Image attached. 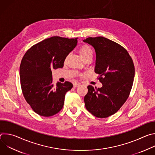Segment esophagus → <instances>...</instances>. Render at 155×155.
<instances>
[{"label":"esophagus","instance_id":"obj_1","mask_svg":"<svg viewBox=\"0 0 155 155\" xmlns=\"http://www.w3.org/2000/svg\"><path fill=\"white\" fill-rule=\"evenodd\" d=\"M80 86V84H78V83H75V84H74V87H78V86Z\"/></svg>","mask_w":155,"mask_h":155}]
</instances>
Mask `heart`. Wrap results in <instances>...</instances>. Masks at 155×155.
<instances>
[{"mask_svg":"<svg viewBox=\"0 0 155 155\" xmlns=\"http://www.w3.org/2000/svg\"><path fill=\"white\" fill-rule=\"evenodd\" d=\"M80 54L82 58L87 56H93V51L90 46L84 45L81 47L80 50Z\"/></svg>","mask_w":155,"mask_h":155,"instance_id":"b5f03b06","label":"heart"}]
</instances>
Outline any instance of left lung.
Masks as SVG:
<instances>
[{
  "label": "left lung",
  "instance_id": "8db88e82",
  "mask_svg": "<svg viewBox=\"0 0 155 155\" xmlns=\"http://www.w3.org/2000/svg\"><path fill=\"white\" fill-rule=\"evenodd\" d=\"M96 54L94 72L99 74L100 88L87 86L84 101L86 109L97 118H107L118 112L129 97L135 69L128 52L115 41L103 37L83 40Z\"/></svg>",
  "mask_w": 155,
  "mask_h": 155
}]
</instances>
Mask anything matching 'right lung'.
I'll return each instance as SVG.
<instances>
[{"mask_svg":"<svg viewBox=\"0 0 155 155\" xmlns=\"http://www.w3.org/2000/svg\"><path fill=\"white\" fill-rule=\"evenodd\" d=\"M77 39L51 37L33 45L22 59V91L32 110L40 116L58 114L64 106L66 93L73 87L69 81H58L54 85L51 69L63 68L65 58L77 46Z\"/></svg>","mask_w":155,"mask_h":155,"instance_id":"right-lung-1","label":"right lung"}]
</instances>
